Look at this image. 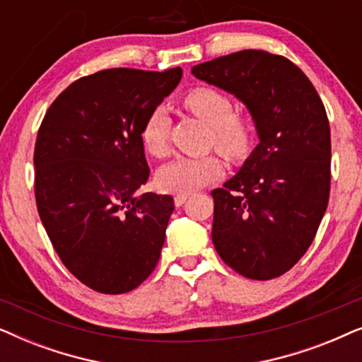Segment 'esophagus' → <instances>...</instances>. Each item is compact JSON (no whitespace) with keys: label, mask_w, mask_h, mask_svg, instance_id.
I'll return each instance as SVG.
<instances>
[{"label":"esophagus","mask_w":362,"mask_h":362,"mask_svg":"<svg viewBox=\"0 0 362 362\" xmlns=\"http://www.w3.org/2000/svg\"><path fill=\"white\" fill-rule=\"evenodd\" d=\"M187 197H189V194H176V196H175V204H176V207H180V206L185 204V202L187 201Z\"/></svg>","instance_id":"esophagus-1"}]
</instances>
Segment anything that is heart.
Here are the masks:
<instances>
[{
    "label": "heart",
    "instance_id": "b5f03b06",
    "mask_svg": "<svg viewBox=\"0 0 362 362\" xmlns=\"http://www.w3.org/2000/svg\"><path fill=\"white\" fill-rule=\"evenodd\" d=\"M182 107L211 128L209 145L232 163H242L255 146L257 127L252 115L235 112L232 98L219 88L199 86L181 98ZM171 122L163 108L153 110L141 127V145L153 158L170 153ZM224 176V165L216 155L181 156L158 173V186L173 194H191Z\"/></svg>",
    "mask_w": 362,
    "mask_h": 362
}]
</instances>
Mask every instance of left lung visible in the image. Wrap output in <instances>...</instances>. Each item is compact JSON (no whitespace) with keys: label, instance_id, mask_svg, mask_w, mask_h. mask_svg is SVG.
Returning a JSON list of instances; mask_svg holds the SVG:
<instances>
[{"label":"left lung","instance_id":"1","mask_svg":"<svg viewBox=\"0 0 362 362\" xmlns=\"http://www.w3.org/2000/svg\"><path fill=\"white\" fill-rule=\"evenodd\" d=\"M192 74L240 98L260 143L242 170L211 192L212 242L224 264L272 280L313 242L331 187V135L325 105L293 62L259 49L197 64Z\"/></svg>","mask_w":362,"mask_h":362}]
</instances>
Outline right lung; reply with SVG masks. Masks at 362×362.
I'll list each match as a JSON object with an SVG mask.
<instances>
[{"mask_svg": "<svg viewBox=\"0 0 362 362\" xmlns=\"http://www.w3.org/2000/svg\"><path fill=\"white\" fill-rule=\"evenodd\" d=\"M181 76L180 67L98 71L72 82L39 127V217L66 269L98 293L135 290L160 260L175 201L141 191L150 168L140 133Z\"/></svg>", "mask_w": 362, "mask_h": 362, "instance_id": "1", "label": "right lung"}]
</instances>
